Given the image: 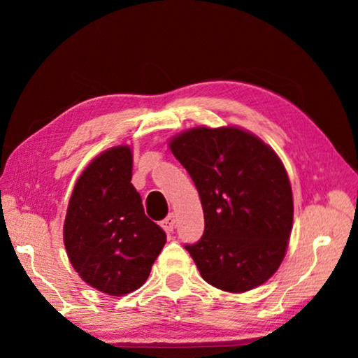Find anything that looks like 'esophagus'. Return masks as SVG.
<instances>
[{"label": "esophagus", "mask_w": 358, "mask_h": 358, "mask_svg": "<svg viewBox=\"0 0 358 358\" xmlns=\"http://www.w3.org/2000/svg\"><path fill=\"white\" fill-rule=\"evenodd\" d=\"M173 226H175V215L173 213H171L167 217H164V220L161 221V227L164 229L166 232H172Z\"/></svg>", "instance_id": "34e87169"}]
</instances>
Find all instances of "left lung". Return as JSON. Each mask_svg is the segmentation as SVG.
<instances>
[{"instance_id": "8db88e82", "label": "left lung", "mask_w": 358, "mask_h": 358, "mask_svg": "<svg viewBox=\"0 0 358 358\" xmlns=\"http://www.w3.org/2000/svg\"><path fill=\"white\" fill-rule=\"evenodd\" d=\"M169 147L201 196L203 235L185 248L203 280L232 294L270 280L294 221L292 187L273 148L237 126L187 129Z\"/></svg>"}]
</instances>
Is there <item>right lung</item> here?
Masks as SVG:
<instances>
[{
  "label": "right lung",
  "mask_w": 358,
  "mask_h": 358,
  "mask_svg": "<svg viewBox=\"0 0 358 358\" xmlns=\"http://www.w3.org/2000/svg\"><path fill=\"white\" fill-rule=\"evenodd\" d=\"M131 178L128 145L94 157L72 189L63 227L66 252L78 276L113 296L141 287L166 245V232L145 215Z\"/></svg>",
  "instance_id": "add662e5"
}]
</instances>
